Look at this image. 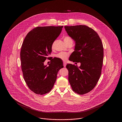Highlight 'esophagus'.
I'll use <instances>...</instances> for the list:
<instances>
[{
    "label": "esophagus",
    "mask_w": 122,
    "mask_h": 122,
    "mask_svg": "<svg viewBox=\"0 0 122 122\" xmlns=\"http://www.w3.org/2000/svg\"><path fill=\"white\" fill-rule=\"evenodd\" d=\"M66 62H64V67H66Z\"/></svg>",
    "instance_id": "34e87169"
}]
</instances>
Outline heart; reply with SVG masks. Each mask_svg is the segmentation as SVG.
<instances>
[{
    "mask_svg": "<svg viewBox=\"0 0 122 122\" xmlns=\"http://www.w3.org/2000/svg\"><path fill=\"white\" fill-rule=\"evenodd\" d=\"M64 42L66 44L68 43V42H69L70 41H73L72 38L70 36H65L64 37ZM55 43V41L53 42V43H52V49L54 48ZM69 54L68 53L64 52H59L58 54L56 55V57L57 58H60V59H61L62 60H66L67 58L69 57Z\"/></svg>",
    "mask_w": 122,
    "mask_h": 122,
    "instance_id": "b5f03b06",
    "label": "heart"
}]
</instances>
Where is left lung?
<instances>
[{"instance_id": "8db88e82", "label": "left lung", "mask_w": 122, "mask_h": 122, "mask_svg": "<svg viewBox=\"0 0 122 122\" xmlns=\"http://www.w3.org/2000/svg\"><path fill=\"white\" fill-rule=\"evenodd\" d=\"M68 33L76 41L75 51L69 60L81 63L78 67L68 64L69 81L76 93L83 95L96 86L102 73L103 59V47L98 34L85 25L65 26Z\"/></svg>"}]
</instances>
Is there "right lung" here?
<instances>
[{
  "label": "right lung",
  "instance_id": "add662e5",
  "mask_svg": "<svg viewBox=\"0 0 122 122\" xmlns=\"http://www.w3.org/2000/svg\"><path fill=\"white\" fill-rule=\"evenodd\" d=\"M63 26H38L25 37L20 53L24 80L29 89L38 95L50 92L58 72L63 68L60 58L50 59L48 66L44 62L52 52V44L61 32Z\"/></svg>",
  "mask_w": 122,
  "mask_h": 122
}]
</instances>
